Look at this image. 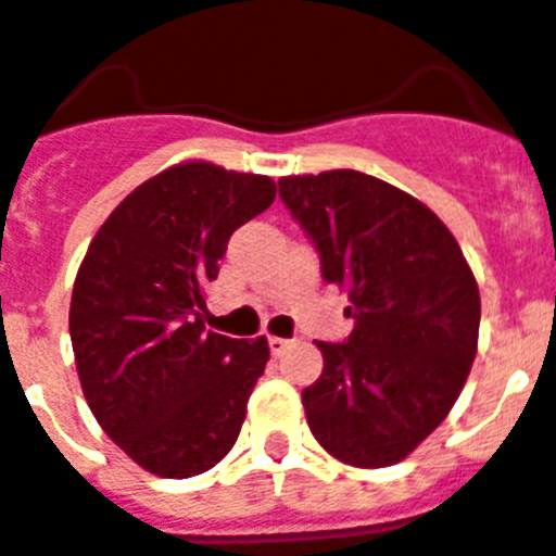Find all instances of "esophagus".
Masks as SVG:
<instances>
[{
	"mask_svg": "<svg viewBox=\"0 0 556 556\" xmlns=\"http://www.w3.org/2000/svg\"><path fill=\"white\" fill-rule=\"evenodd\" d=\"M287 348H290V341L281 339V336H269V353L281 355Z\"/></svg>",
	"mask_w": 556,
	"mask_h": 556,
	"instance_id": "obj_1",
	"label": "esophagus"
}]
</instances>
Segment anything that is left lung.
<instances>
[{
	"label": "left lung",
	"instance_id": "left-lung-1",
	"mask_svg": "<svg viewBox=\"0 0 556 556\" xmlns=\"http://www.w3.org/2000/svg\"><path fill=\"white\" fill-rule=\"evenodd\" d=\"M281 201L348 292L344 344L318 341L304 388L318 445L353 468L413 454L459 399L479 339V287L459 243L421 201L353 168L278 180Z\"/></svg>",
	"mask_w": 556,
	"mask_h": 556
}]
</instances>
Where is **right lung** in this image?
I'll use <instances>...</instances> for the list:
<instances>
[{
  "instance_id": "obj_1",
  "label": "right lung",
  "mask_w": 556,
  "mask_h": 556,
  "mask_svg": "<svg viewBox=\"0 0 556 556\" xmlns=\"http://www.w3.org/2000/svg\"><path fill=\"white\" fill-rule=\"evenodd\" d=\"M273 201V177L189 160L137 186L79 264L68 313L79 384L149 473L198 477L241 433L269 344L208 332L206 287L235 229Z\"/></svg>"
}]
</instances>
